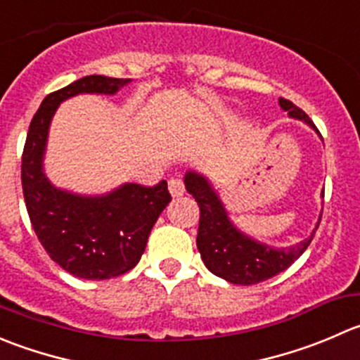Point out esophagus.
Returning a JSON list of instances; mask_svg holds the SVG:
<instances>
[{
    "label": "esophagus",
    "mask_w": 360,
    "mask_h": 360,
    "mask_svg": "<svg viewBox=\"0 0 360 360\" xmlns=\"http://www.w3.org/2000/svg\"><path fill=\"white\" fill-rule=\"evenodd\" d=\"M169 191H170V195H172L174 198L181 197V195L184 193L183 179H179V177H172V179L169 181Z\"/></svg>",
    "instance_id": "obj_1"
}]
</instances>
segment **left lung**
Here are the masks:
<instances>
[{"label":"left lung","mask_w":360,"mask_h":360,"mask_svg":"<svg viewBox=\"0 0 360 360\" xmlns=\"http://www.w3.org/2000/svg\"><path fill=\"white\" fill-rule=\"evenodd\" d=\"M280 107L290 117L304 121L308 127L316 130L308 114L294 105L290 100L280 98ZM316 134L320 131L316 130ZM184 186L188 193L193 195L200 209L197 248L202 260L212 274L233 285H257L280 274L304 253L311 243L313 233L319 229L315 226L308 239L294 246L273 248L251 239L230 221L221 198L218 197L207 177L190 170L184 176Z\"/></svg>","instance_id":"left-lung-1"}]
</instances>
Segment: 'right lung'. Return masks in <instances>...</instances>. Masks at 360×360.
Returning a JSON list of instances; mask_svg holds the SVG:
<instances>
[{
  "mask_svg": "<svg viewBox=\"0 0 360 360\" xmlns=\"http://www.w3.org/2000/svg\"><path fill=\"white\" fill-rule=\"evenodd\" d=\"M131 79L87 75L44 98L27 130L22 193L34 233L49 257L82 280L121 276L141 260L153 225L172 197L167 181L156 186L127 183L105 195L59 190L44 172L49 127L59 103L82 93L114 95Z\"/></svg>",
  "mask_w": 360,
  "mask_h": 360,
  "instance_id": "right-lung-1",
  "label": "right lung"
}]
</instances>
